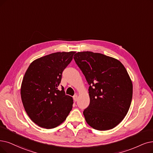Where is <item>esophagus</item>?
Masks as SVG:
<instances>
[{
    "label": "esophagus",
    "mask_w": 153,
    "mask_h": 153,
    "mask_svg": "<svg viewBox=\"0 0 153 153\" xmlns=\"http://www.w3.org/2000/svg\"><path fill=\"white\" fill-rule=\"evenodd\" d=\"M73 99H74V100L75 102H76L77 100H78V95H75L74 96H73Z\"/></svg>",
    "instance_id": "obj_1"
}]
</instances>
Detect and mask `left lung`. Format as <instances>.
Returning <instances> with one entry per match:
<instances>
[{"instance_id":"left-lung-1","label":"left lung","mask_w":153,"mask_h":153,"mask_svg":"<svg viewBox=\"0 0 153 153\" xmlns=\"http://www.w3.org/2000/svg\"><path fill=\"white\" fill-rule=\"evenodd\" d=\"M73 58L90 85L85 120L96 130L113 129L124 119L132 101V83L126 68L101 53L78 52Z\"/></svg>"}]
</instances>
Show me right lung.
I'll list each match as a JSON object with an SVG mask.
<instances>
[{
  "mask_svg": "<svg viewBox=\"0 0 153 153\" xmlns=\"http://www.w3.org/2000/svg\"><path fill=\"white\" fill-rule=\"evenodd\" d=\"M75 51L57 52L36 59L24 76L21 96L24 109L35 124L53 129L66 120L72 109L73 98L58 90L62 73Z\"/></svg>",
  "mask_w": 153,
  "mask_h": 153,
  "instance_id": "add662e5",
  "label": "right lung"
}]
</instances>
